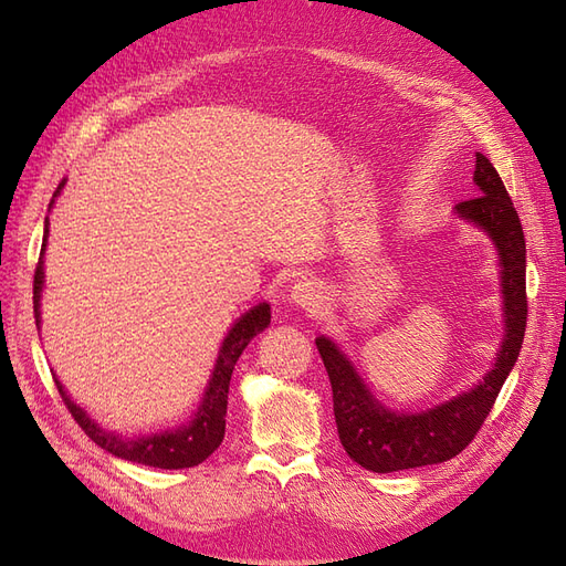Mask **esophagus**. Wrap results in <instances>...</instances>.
<instances>
[{
  "label": "esophagus",
  "instance_id": "esophagus-1",
  "mask_svg": "<svg viewBox=\"0 0 566 566\" xmlns=\"http://www.w3.org/2000/svg\"><path fill=\"white\" fill-rule=\"evenodd\" d=\"M293 300L306 312H314L321 304V290L314 281H297L293 287Z\"/></svg>",
  "mask_w": 566,
  "mask_h": 566
}]
</instances>
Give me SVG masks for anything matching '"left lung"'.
I'll list each match as a JSON object with an SVG mask.
<instances>
[{
    "label": "left lung",
    "instance_id": "8db88e82",
    "mask_svg": "<svg viewBox=\"0 0 566 566\" xmlns=\"http://www.w3.org/2000/svg\"><path fill=\"white\" fill-rule=\"evenodd\" d=\"M476 193L455 205V212L484 229L501 254V285L505 337L493 368L474 389L441 403L424 413H391L373 399L331 339L318 337L316 347L328 370L333 387V410L337 434L347 455L373 472H399L434 465L455 458L474 434L482 430L486 416L499 399V391L515 366L526 331V243L515 205L505 191L501 175L491 160L476 153Z\"/></svg>",
    "mask_w": 566,
    "mask_h": 566
}]
</instances>
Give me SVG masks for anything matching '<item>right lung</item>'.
Wrapping results in <instances>:
<instances>
[{"mask_svg":"<svg viewBox=\"0 0 566 566\" xmlns=\"http://www.w3.org/2000/svg\"><path fill=\"white\" fill-rule=\"evenodd\" d=\"M63 184L65 181L59 184L54 198L61 193ZM46 233H49V229H44V243H42V252H40V262L35 266V281H32V304H35V323L38 325H40V295H42V283H44L42 254H44V245H46ZM269 323H271V310L266 302L254 306V310H250L245 316L238 318V323L229 331L224 342H221L212 380H210L208 391H205L196 418L186 427H179V430H175V432H163V434L139 437V439H123L113 432L101 430V427L87 413H84L77 403L71 401V397H67L59 380H56V387H59V394H61L65 408L71 410L75 422L82 427L84 434H87L96 443V447H101L117 458L139 462V465H150V468H160V470L193 468L208 455H212L221 443V439H224L229 382H231L233 366L238 361V356H241L243 349L248 347V342L256 333H262Z\"/></svg>","mask_w":566,"mask_h":566,"instance_id":"1","label":"right lung"}]
</instances>
